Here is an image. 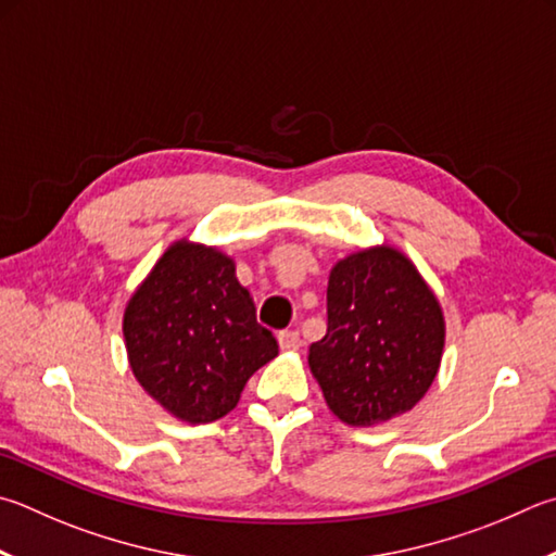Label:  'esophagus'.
Instances as JSON below:
<instances>
[{
  "mask_svg": "<svg viewBox=\"0 0 556 556\" xmlns=\"http://www.w3.org/2000/svg\"><path fill=\"white\" fill-rule=\"evenodd\" d=\"M277 340H279V348L285 352H296L301 348V338L296 330H281Z\"/></svg>",
  "mask_w": 556,
  "mask_h": 556,
  "instance_id": "1",
  "label": "esophagus"
}]
</instances>
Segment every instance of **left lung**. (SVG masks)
<instances>
[{
	"label": "left lung",
	"mask_w": 556,
	"mask_h": 556,
	"mask_svg": "<svg viewBox=\"0 0 556 556\" xmlns=\"http://www.w3.org/2000/svg\"><path fill=\"white\" fill-rule=\"evenodd\" d=\"M445 313L408 255L371 245L338 260L328 277V332L308 367L328 408L355 428L408 413L438 377Z\"/></svg>",
	"instance_id": "1"
}]
</instances>
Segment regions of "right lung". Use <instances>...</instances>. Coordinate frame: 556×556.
<instances>
[{"mask_svg":"<svg viewBox=\"0 0 556 556\" xmlns=\"http://www.w3.org/2000/svg\"><path fill=\"white\" fill-rule=\"evenodd\" d=\"M124 342L148 396L189 426L228 416L248 379L279 355L236 260L189 238L175 240L130 294Z\"/></svg>","mask_w":556,"mask_h":556,"instance_id":"add662e5","label":"right lung"}]
</instances>
